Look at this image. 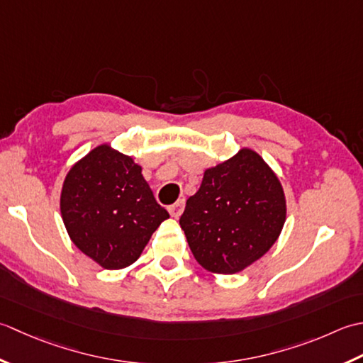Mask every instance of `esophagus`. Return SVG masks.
<instances>
[{"label": "esophagus", "mask_w": 363, "mask_h": 363, "mask_svg": "<svg viewBox=\"0 0 363 363\" xmlns=\"http://www.w3.org/2000/svg\"><path fill=\"white\" fill-rule=\"evenodd\" d=\"M183 210H184V201H183V199H180V201H177L174 205L169 206V213H171V216L175 218V219H179L182 216Z\"/></svg>", "instance_id": "esophagus-1"}]
</instances>
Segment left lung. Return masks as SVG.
Returning a JSON list of instances; mask_svg holds the SVG:
<instances>
[{
    "label": "left lung",
    "instance_id": "left-lung-1",
    "mask_svg": "<svg viewBox=\"0 0 363 363\" xmlns=\"http://www.w3.org/2000/svg\"><path fill=\"white\" fill-rule=\"evenodd\" d=\"M285 219L277 175L257 152L241 149L206 169L201 188L186 201L180 227L199 264L235 274L268 252Z\"/></svg>",
    "mask_w": 363,
    "mask_h": 363
}]
</instances>
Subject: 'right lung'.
Instances as JSON below:
<instances>
[{
	"label": "right lung",
	"mask_w": 363,
	"mask_h": 363,
	"mask_svg": "<svg viewBox=\"0 0 363 363\" xmlns=\"http://www.w3.org/2000/svg\"><path fill=\"white\" fill-rule=\"evenodd\" d=\"M61 214L73 244L105 269L135 263L169 218L143 167L109 144L95 147L65 175Z\"/></svg>",
	"instance_id": "right-lung-1"
}]
</instances>
